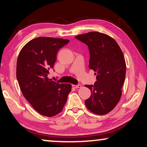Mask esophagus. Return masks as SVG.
<instances>
[{
	"label": "esophagus",
	"instance_id": "obj_1",
	"mask_svg": "<svg viewBox=\"0 0 147 147\" xmlns=\"http://www.w3.org/2000/svg\"><path fill=\"white\" fill-rule=\"evenodd\" d=\"M72 86H73L74 88H76V89H77V88H82V86L81 85H72Z\"/></svg>",
	"mask_w": 147,
	"mask_h": 147
}]
</instances>
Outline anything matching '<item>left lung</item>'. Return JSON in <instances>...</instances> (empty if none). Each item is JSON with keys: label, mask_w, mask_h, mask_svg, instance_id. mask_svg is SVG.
Wrapping results in <instances>:
<instances>
[{"label": "left lung", "mask_w": 147, "mask_h": 147, "mask_svg": "<svg viewBox=\"0 0 147 147\" xmlns=\"http://www.w3.org/2000/svg\"><path fill=\"white\" fill-rule=\"evenodd\" d=\"M76 39L88 45L90 69L96 75L94 85H86L91 96L85 101L90 111L104 115L115 108L122 96L125 80L126 62L121 49L108 35L92 31L79 35Z\"/></svg>", "instance_id": "left-lung-1"}]
</instances>
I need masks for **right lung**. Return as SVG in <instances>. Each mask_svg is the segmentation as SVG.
Instances as JSON below:
<instances>
[{"mask_svg": "<svg viewBox=\"0 0 147 147\" xmlns=\"http://www.w3.org/2000/svg\"><path fill=\"white\" fill-rule=\"evenodd\" d=\"M69 40L40 37L28 42L20 51L17 79L24 97L41 115L51 117L63 110L71 90L69 84H58L47 78L57 51Z\"/></svg>", "mask_w": 147, "mask_h": 147, "instance_id": "obj_1", "label": "right lung"}]
</instances>
